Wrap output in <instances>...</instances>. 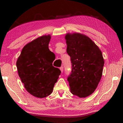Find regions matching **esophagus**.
<instances>
[{
  "label": "esophagus",
  "mask_w": 123,
  "mask_h": 123,
  "mask_svg": "<svg viewBox=\"0 0 123 123\" xmlns=\"http://www.w3.org/2000/svg\"><path fill=\"white\" fill-rule=\"evenodd\" d=\"M60 70H61V73L63 72V67H61L60 68Z\"/></svg>",
  "instance_id": "obj_1"
}]
</instances>
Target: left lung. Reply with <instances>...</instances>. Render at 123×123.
Masks as SVG:
<instances>
[{
  "label": "left lung",
  "instance_id": "obj_1",
  "mask_svg": "<svg viewBox=\"0 0 123 123\" xmlns=\"http://www.w3.org/2000/svg\"><path fill=\"white\" fill-rule=\"evenodd\" d=\"M65 39L72 65L67 79L70 92L79 98H86L94 92L100 81L104 64L103 54L94 42L84 34L68 33Z\"/></svg>",
  "mask_w": 123,
  "mask_h": 123
}]
</instances>
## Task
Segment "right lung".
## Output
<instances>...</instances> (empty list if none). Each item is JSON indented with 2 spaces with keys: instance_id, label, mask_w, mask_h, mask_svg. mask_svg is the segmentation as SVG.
<instances>
[{
  "instance_id": "add662e5",
  "label": "right lung",
  "mask_w": 123,
  "mask_h": 123,
  "mask_svg": "<svg viewBox=\"0 0 123 123\" xmlns=\"http://www.w3.org/2000/svg\"><path fill=\"white\" fill-rule=\"evenodd\" d=\"M50 35H43L26 44L16 62L18 73L26 90L43 98L53 92L61 73L53 66L54 53L49 49Z\"/></svg>"
}]
</instances>
